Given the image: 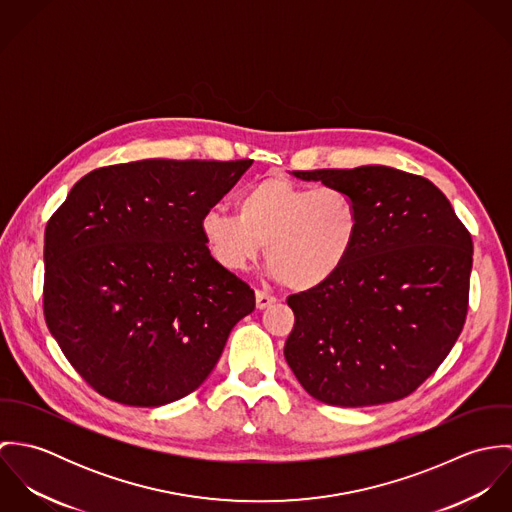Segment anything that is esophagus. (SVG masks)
Here are the masks:
<instances>
[{
    "label": "esophagus",
    "instance_id": "1",
    "mask_svg": "<svg viewBox=\"0 0 512 512\" xmlns=\"http://www.w3.org/2000/svg\"><path fill=\"white\" fill-rule=\"evenodd\" d=\"M274 301H276L274 295H270V293L264 292V290H256V307H258V309H266V307L272 305Z\"/></svg>",
    "mask_w": 512,
    "mask_h": 512
}]
</instances>
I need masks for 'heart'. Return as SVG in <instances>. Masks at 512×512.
I'll list each match as a JSON object with an SVG mask.
<instances>
[{
  "mask_svg": "<svg viewBox=\"0 0 512 512\" xmlns=\"http://www.w3.org/2000/svg\"><path fill=\"white\" fill-rule=\"evenodd\" d=\"M236 214L211 211L201 234L222 268L246 270L266 244V262L293 292L331 282L347 264L361 232L357 199L339 187H305L264 177L236 199Z\"/></svg>",
  "mask_w": 512,
  "mask_h": 512,
  "instance_id": "heart-1",
  "label": "heart"
}]
</instances>
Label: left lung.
Masks as SVG:
<instances>
[{"label": "left lung", "instance_id": "left-lung-1", "mask_svg": "<svg viewBox=\"0 0 512 512\" xmlns=\"http://www.w3.org/2000/svg\"><path fill=\"white\" fill-rule=\"evenodd\" d=\"M349 191L359 240L325 286L293 293L284 355L299 384L331 406L410 396L453 349L469 309L473 240L422 175L384 165L293 171Z\"/></svg>", "mask_w": 512, "mask_h": 512}]
</instances>
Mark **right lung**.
<instances>
[{
	"mask_svg": "<svg viewBox=\"0 0 512 512\" xmlns=\"http://www.w3.org/2000/svg\"><path fill=\"white\" fill-rule=\"evenodd\" d=\"M252 159H144L74 183L45 228L43 313L100 396L153 408L197 390L254 290L211 256L201 220Z\"/></svg>",
	"mask_w": 512,
	"mask_h": 512,
	"instance_id": "add662e5",
	"label": "right lung"
}]
</instances>
